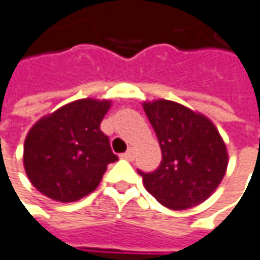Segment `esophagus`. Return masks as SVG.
Listing matches in <instances>:
<instances>
[{"label":"esophagus","instance_id":"esophagus-1","mask_svg":"<svg viewBox=\"0 0 260 260\" xmlns=\"http://www.w3.org/2000/svg\"><path fill=\"white\" fill-rule=\"evenodd\" d=\"M121 158H124V159H127V161H133V159H135V151L130 148L128 151H125L124 154H121Z\"/></svg>","mask_w":260,"mask_h":260}]
</instances>
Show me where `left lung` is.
Returning <instances> with one entry per match:
<instances>
[{"label":"left lung","instance_id":"obj_1","mask_svg":"<svg viewBox=\"0 0 260 260\" xmlns=\"http://www.w3.org/2000/svg\"><path fill=\"white\" fill-rule=\"evenodd\" d=\"M143 109L162 155L154 172L138 170L148 192L172 210L189 209L207 200L228 166L226 146L213 122L170 101L145 102Z\"/></svg>","mask_w":260,"mask_h":260}]
</instances>
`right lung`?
Instances as JSON below:
<instances>
[{
  "label": "right lung",
  "instance_id": "obj_1",
  "mask_svg": "<svg viewBox=\"0 0 260 260\" xmlns=\"http://www.w3.org/2000/svg\"><path fill=\"white\" fill-rule=\"evenodd\" d=\"M111 102L81 99L40 120L28 133L23 164L32 185L51 200L72 203L98 188L118 157L101 130Z\"/></svg>",
  "mask_w": 260,
  "mask_h": 260
}]
</instances>
